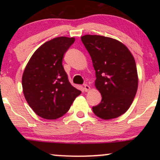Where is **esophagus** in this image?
<instances>
[{
	"instance_id": "34e87169",
	"label": "esophagus",
	"mask_w": 160,
	"mask_h": 160,
	"mask_svg": "<svg viewBox=\"0 0 160 160\" xmlns=\"http://www.w3.org/2000/svg\"><path fill=\"white\" fill-rule=\"evenodd\" d=\"M83 86H84V90H85L86 92H88V91L90 90V86H89V85H87V84H84Z\"/></svg>"
}]
</instances>
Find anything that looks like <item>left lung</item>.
Segmentation results:
<instances>
[{"label":"left lung","instance_id":"1","mask_svg":"<svg viewBox=\"0 0 160 160\" xmlns=\"http://www.w3.org/2000/svg\"><path fill=\"white\" fill-rule=\"evenodd\" d=\"M81 40L91 56L96 75L95 86L102 98L92 108L93 113L105 120L120 117L131 106L138 86L132 54L111 38L86 34Z\"/></svg>","mask_w":160,"mask_h":160}]
</instances>
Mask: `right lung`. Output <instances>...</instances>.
I'll use <instances>...</instances> for the list:
<instances>
[{
	"mask_svg": "<svg viewBox=\"0 0 160 160\" xmlns=\"http://www.w3.org/2000/svg\"><path fill=\"white\" fill-rule=\"evenodd\" d=\"M74 40L59 37L46 42L34 52L24 70V96L34 113L46 120L65 115L81 93L70 83L62 65L64 54Z\"/></svg>",
	"mask_w": 160,
	"mask_h": 160,
	"instance_id": "1",
	"label": "right lung"
}]
</instances>
